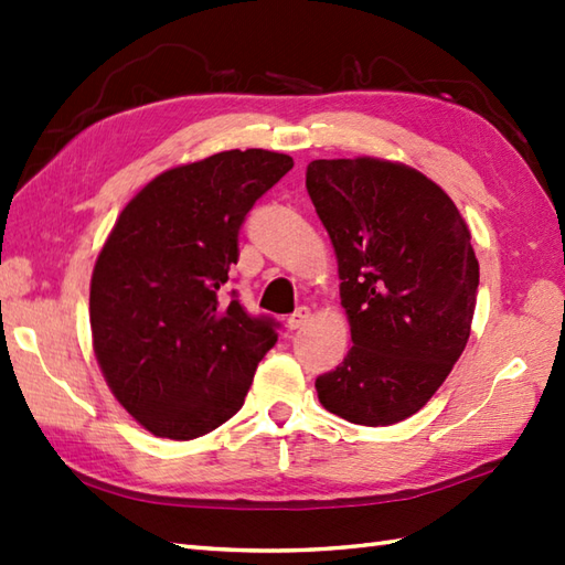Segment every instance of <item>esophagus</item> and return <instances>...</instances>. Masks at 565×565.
<instances>
[{
  "label": "esophagus",
  "instance_id": "obj_1",
  "mask_svg": "<svg viewBox=\"0 0 565 565\" xmlns=\"http://www.w3.org/2000/svg\"><path fill=\"white\" fill-rule=\"evenodd\" d=\"M308 320H310V308L301 306V308L296 310L294 316H289V330H301V328H306Z\"/></svg>",
  "mask_w": 565,
  "mask_h": 565
}]
</instances>
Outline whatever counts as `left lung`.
<instances>
[{
  "instance_id": "1",
  "label": "left lung",
  "mask_w": 565,
  "mask_h": 565,
  "mask_svg": "<svg viewBox=\"0 0 565 565\" xmlns=\"http://www.w3.org/2000/svg\"><path fill=\"white\" fill-rule=\"evenodd\" d=\"M306 186L352 326L344 362L316 379L318 398L354 425H395L435 395L471 334V235L454 201L398 162L316 160Z\"/></svg>"
}]
</instances>
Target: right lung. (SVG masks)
<instances>
[{"label": "right lung", "instance_id": "1", "mask_svg": "<svg viewBox=\"0 0 565 565\" xmlns=\"http://www.w3.org/2000/svg\"><path fill=\"white\" fill-rule=\"evenodd\" d=\"M294 167L227 150L160 174L118 215L92 274L94 354L114 395L154 437L186 441L245 403L279 322L225 298L247 213Z\"/></svg>", "mask_w": 565, "mask_h": 565}]
</instances>
